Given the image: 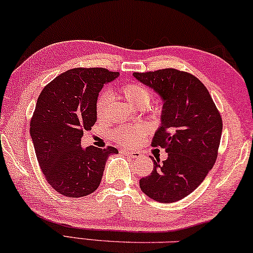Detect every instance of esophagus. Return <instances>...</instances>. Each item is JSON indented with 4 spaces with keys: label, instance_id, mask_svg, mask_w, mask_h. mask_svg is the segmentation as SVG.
<instances>
[{
    "label": "esophagus",
    "instance_id": "obj_1",
    "mask_svg": "<svg viewBox=\"0 0 253 253\" xmlns=\"http://www.w3.org/2000/svg\"><path fill=\"white\" fill-rule=\"evenodd\" d=\"M121 154L126 155V156L130 158H138L140 157V153L138 151H131V150H121Z\"/></svg>",
    "mask_w": 253,
    "mask_h": 253
}]
</instances>
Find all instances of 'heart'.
Wrapping results in <instances>:
<instances>
[{
  "label": "heart",
  "instance_id": "heart-1",
  "mask_svg": "<svg viewBox=\"0 0 253 253\" xmlns=\"http://www.w3.org/2000/svg\"><path fill=\"white\" fill-rule=\"evenodd\" d=\"M120 92L129 104L134 107H146L150 102L153 94L148 88L139 83H127L120 88ZM107 98L105 95H100L96 100V114L102 118L106 107ZM146 134V129L143 126H123L116 131L115 138L122 146H135L141 141Z\"/></svg>",
  "mask_w": 253,
  "mask_h": 253
}]
</instances>
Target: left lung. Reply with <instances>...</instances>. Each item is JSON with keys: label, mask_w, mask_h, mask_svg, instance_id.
Wrapping results in <instances>:
<instances>
[{"label": "left lung", "mask_w": 253, "mask_h": 253, "mask_svg": "<svg viewBox=\"0 0 253 253\" xmlns=\"http://www.w3.org/2000/svg\"><path fill=\"white\" fill-rule=\"evenodd\" d=\"M133 76L164 100L151 146L169 154L162 163L154 159L153 172L140 178V189L158 203H175L193 192L215 164L221 116L208 89L191 73L169 68Z\"/></svg>", "instance_id": "8db88e82"}]
</instances>
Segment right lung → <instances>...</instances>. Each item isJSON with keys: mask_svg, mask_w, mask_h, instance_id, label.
<instances>
[{"mask_svg": "<svg viewBox=\"0 0 253 253\" xmlns=\"http://www.w3.org/2000/svg\"><path fill=\"white\" fill-rule=\"evenodd\" d=\"M119 76L104 68H75L42 89L30 121V135L42 174L52 188L69 198L96 191L114 147H81L84 130L94 126L96 100L104 84Z\"/></svg>", "mask_w": 253, "mask_h": 253, "instance_id": "1", "label": "right lung"}]
</instances>
